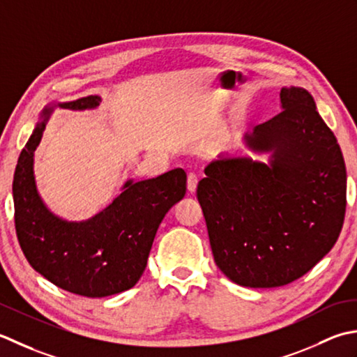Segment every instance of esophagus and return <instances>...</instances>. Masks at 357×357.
<instances>
[{"label": "esophagus", "mask_w": 357, "mask_h": 357, "mask_svg": "<svg viewBox=\"0 0 357 357\" xmlns=\"http://www.w3.org/2000/svg\"><path fill=\"white\" fill-rule=\"evenodd\" d=\"M197 183H199L197 176H195L194 172L188 174V191L189 192H195V189H197Z\"/></svg>", "instance_id": "1"}]
</instances>
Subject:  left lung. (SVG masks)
<instances>
[{"mask_svg":"<svg viewBox=\"0 0 357 357\" xmlns=\"http://www.w3.org/2000/svg\"><path fill=\"white\" fill-rule=\"evenodd\" d=\"M280 111L242 137L254 154H270L266 163L222 152L197 186L215 265L242 287L302 278L344 225L347 171L336 137L303 87H282Z\"/></svg>","mask_w":357,"mask_h":357,"instance_id":"8db88e82","label":"left lung"}]
</instances>
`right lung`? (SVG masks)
Segmentation results:
<instances>
[{"label":"right lung","instance_id":"add662e5","mask_svg":"<svg viewBox=\"0 0 357 357\" xmlns=\"http://www.w3.org/2000/svg\"><path fill=\"white\" fill-rule=\"evenodd\" d=\"M100 101L87 96L43 109L12 185L17 236L27 261L58 288L84 297L119 294L135 285L163 217L186 194V172L177 168L155 178L126 180L117 197L87 220L69 222L47 208L33 172L35 149L47 121L56 107L86 111Z\"/></svg>","mask_w":357,"mask_h":357}]
</instances>
